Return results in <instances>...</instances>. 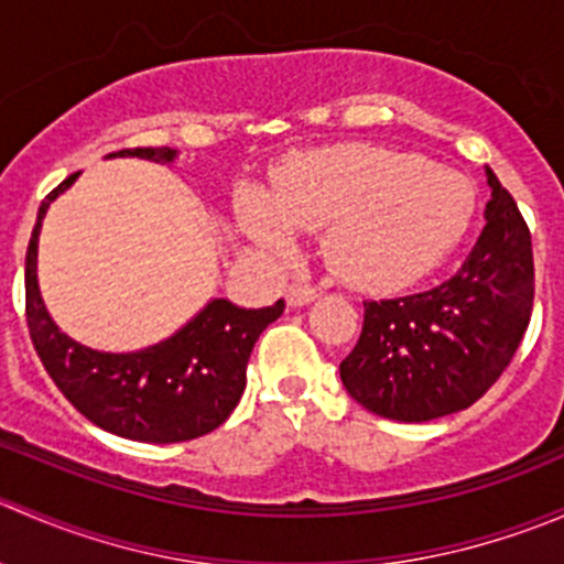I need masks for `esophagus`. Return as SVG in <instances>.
<instances>
[{
    "mask_svg": "<svg viewBox=\"0 0 564 564\" xmlns=\"http://www.w3.org/2000/svg\"><path fill=\"white\" fill-rule=\"evenodd\" d=\"M316 297H318V289L308 286V283H292L286 292V303L292 305V308H303V305L314 303Z\"/></svg>",
    "mask_w": 564,
    "mask_h": 564,
    "instance_id": "esophagus-1",
    "label": "esophagus"
}]
</instances>
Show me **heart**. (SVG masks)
<instances>
[{
  "label": "heart",
  "instance_id": "obj_1",
  "mask_svg": "<svg viewBox=\"0 0 564 564\" xmlns=\"http://www.w3.org/2000/svg\"><path fill=\"white\" fill-rule=\"evenodd\" d=\"M475 207V185L429 158L340 144L283 169L270 196H242L237 218L256 246L275 250L294 231L327 226L324 259L335 275L360 289H401L451 256Z\"/></svg>",
  "mask_w": 564,
  "mask_h": 564
}]
</instances>
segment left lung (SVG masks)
Instances as JSON below:
<instances>
[{"instance_id": "obj_1", "label": "left lung", "mask_w": 564, "mask_h": 564, "mask_svg": "<svg viewBox=\"0 0 564 564\" xmlns=\"http://www.w3.org/2000/svg\"><path fill=\"white\" fill-rule=\"evenodd\" d=\"M486 180V229L456 275L429 292L362 303V333L340 362V382L379 417L425 423L471 406L524 338L534 300L532 237L488 166Z\"/></svg>"}]
</instances>
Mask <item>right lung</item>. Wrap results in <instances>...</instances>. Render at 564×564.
Segmentation results:
<instances>
[{
	"label": "right lung",
	"mask_w": 564,
	"mask_h": 564,
	"mask_svg": "<svg viewBox=\"0 0 564 564\" xmlns=\"http://www.w3.org/2000/svg\"><path fill=\"white\" fill-rule=\"evenodd\" d=\"M108 158H144L172 163L176 150L139 147ZM78 174H70L43 198L26 248V324L32 344L62 395L98 429L133 442L172 445L218 429L246 390V368L267 324L283 314V300L270 308H240L209 300L196 316L161 344L139 351H100L62 333L45 311L37 286V240L51 202Z\"/></svg>",
	"instance_id": "obj_1"
}]
</instances>
